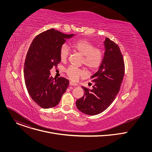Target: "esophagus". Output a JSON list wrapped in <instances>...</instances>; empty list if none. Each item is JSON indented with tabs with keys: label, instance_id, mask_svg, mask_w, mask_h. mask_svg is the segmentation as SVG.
I'll return each instance as SVG.
<instances>
[{
	"label": "esophagus",
	"instance_id": "esophagus-1",
	"mask_svg": "<svg viewBox=\"0 0 152 152\" xmlns=\"http://www.w3.org/2000/svg\"><path fill=\"white\" fill-rule=\"evenodd\" d=\"M69 85H71V86H76V85H77L76 83H73V82H69Z\"/></svg>",
	"mask_w": 152,
	"mask_h": 152
}]
</instances>
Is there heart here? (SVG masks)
Instances as JSON below:
<instances>
[{"label": "heart", "instance_id": "b5f03b06", "mask_svg": "<svg viewBox=\"0 0 152 152\" xmlns=\"http://www.w3.org/2000/svg\"><path fill=\"white\" fill-rule=\"evenodd\" d=\"M71 47L74 51L82 56V63L91 71H94L100 67L103 57V52L100 49L95 48L94 43L87 39H82L73 42ZM69 55L68 48L66 45H62L59 50L61 61H66ZM66 73L68 77L74 81L86 75L85 70L79 69L74 67H69L66 70Z\"/></svg>", "mask_w": 152, "mask_h": 152}]
</instances>
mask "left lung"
<instances>
[{
    "label": "left lung",
    "instance_id": "obj_1",
    "mask_svg": "<svg viewBox=\"0 0 152 152\" xmlns=\"http://www.w3.org/2000/svg\"><path fill=\"white\" fill-rule=\"evenodd\" d=\"M104 53L98 71L91 77L92 90L82 86L83 96L76 105L82 113L90 115L102 113L109 107L118 93L124 75L123 55L118 45L108 38L103 42Z\"/></svg>",
    "mask_w": 152,
    "mask_h": 152
}]
</instances>
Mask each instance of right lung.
Here are the masks:
<instances>
[{
    "mask_svg": "<svg viewBox=\"0 0 152 152\" xmlns=\"http://www.w3.org/2000/svg\"><path fill=\"white\" fill-rule=\"evenodd\" d=\"M74 35L50 29L37 35L29 48L24 66L25 84L31 99L43 109L56 106L68 87V79H54L50 70L60 62L59 50L66 39Z\"/></svg>",
    "mask_w": 152,
    "mask_h": 152,
    "instance_id": "right-lung-1",
    "label": "right lung"
}]
</instances>
